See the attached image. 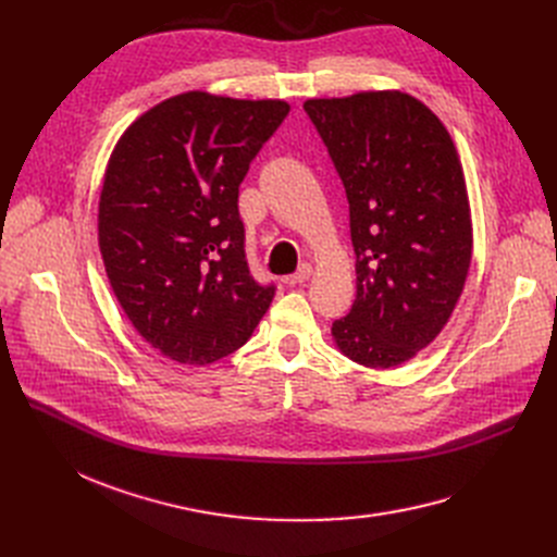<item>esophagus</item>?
Instances as JSON below:
<instances>
[{"label":"esophagus","mask_w":557,"mask_h":557,"mask_svg":"<svg viewBox=\"0 0 557 557\" xmlns=\"http://www.w3.org/2000/svg\"><path fill=\"white\" fill-rule=\"evenodd\" d=\"M311 275H313V269L309 267V263H305V267H300L294 275L286 277V282H288V284H305V282H309Z\"/></svg>","instance_id":"1"}]
</instances>
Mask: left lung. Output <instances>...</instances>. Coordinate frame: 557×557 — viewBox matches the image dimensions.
Here are the masks:
<instances>
[{
  "label": "left lung",
  "mask_w": 557,
  "mask_h": 557,
  "mask_svg": "<svg viewBox=\"0 0 557 557\" xmlns=\"http://www.w3.org/2000/svg\"><path fill=\"white\" fill-rule=\"evenodd\" d=\"M345 185L357 300L332 325L341 355L388 370L443 332L472 263V210L456 144L399 90L307 99Z\"/></svg>",
  "instance_id": "left-lung-1"
}]
</instances>
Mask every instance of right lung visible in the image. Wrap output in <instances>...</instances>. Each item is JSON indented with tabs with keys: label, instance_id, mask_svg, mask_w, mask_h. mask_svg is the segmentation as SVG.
Wrapping results in <instances>:
<instances>
[{
	"label": "right lung",
	"instance_id": "obj_1",
	"mask_svg": "<svg viewBox=\"0 0 557 557\" xmlns=\"http://www.w3.org/2000/svg\"><path fill=\"white\" fill-rule=\"evenodd\" d=\"M290 106L191 90L116 139L99 196V248L124 313L158 352L210 366L239 349L273 302L252 280L239 185Z\"/></svg>",
	"mask_w": 557,
	"mask_h": 557
}]
</instances>
